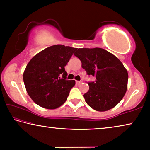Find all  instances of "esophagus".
I'll list each match as a JSON object with an SVG mask.
<instances>
[{
  "mask_svg": "<svg viewBox=\"0 0 150 150\" xmlns=\"http://www.w3.org/2000/svg\"><path fill=\"white\" fill-rule=\"evenodd\" d=\"M82 83V81H76V84L77 85H81Z\"/></svg>",
  "mask_w": 150,
  "mask_h": 150,
  "instance_id": "esophagus-1",
  "label": "esophagus"
}]
</instances>
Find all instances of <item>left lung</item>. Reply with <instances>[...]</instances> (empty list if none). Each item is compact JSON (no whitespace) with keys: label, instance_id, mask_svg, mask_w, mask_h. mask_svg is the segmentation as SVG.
<instances>
[{"label":"left lung","instance_id":"left-lung-1","mask_svg":"<svg viewBox=\"0 0 150 150\" xmlns=\"http://www.w3.org/2000/svg\"><path fill=\"white\" fill-rule=\"evenodd\" d=\"M74 55L81 60L87 74L95 77L87 82L89 90L84 94L85 102L97 111L115 107L127 90L128 74L122 62L102 48H79Z\"/></svg>","mask_w":150,"mask_h":150}]
</instances>
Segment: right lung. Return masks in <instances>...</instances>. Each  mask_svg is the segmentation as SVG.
Listing matches in <instances>:
<instances>
[{
    "label": "right lung",
    "mask_w": 150,
    "mask_h": 150,
    "mask_svg": "<svg viewBox=\"0 0 150 150\" xmlns=\"http://www.w3.org/2000/svg\"><path fill=\"white\" fill-rule=\"evenodd\" d=\"M77 48L54 45L45 48L28 63L23 74L27 93L42 107L55 109L67 100L74 80H67L65 66Z\"/></svg>",
    "instance_id": "add662e5"
}]
</instances>
